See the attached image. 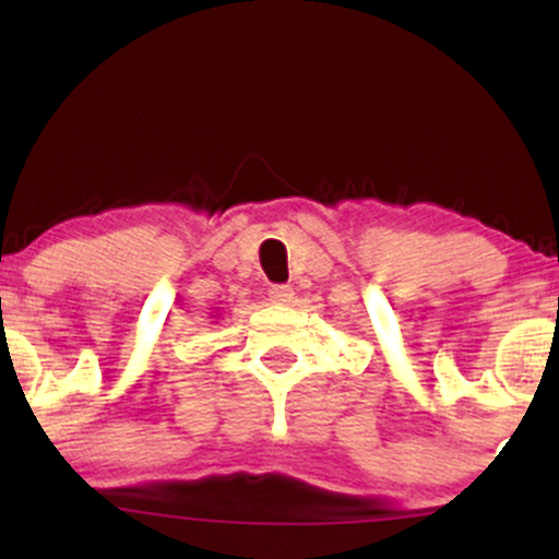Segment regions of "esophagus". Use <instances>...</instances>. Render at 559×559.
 Returning a JSON list of instances; mask_svg holds the SVG:
<instances>
[{
    "label": "esophagus",
    "mask_w": 559,
    "mask_h": 559,
    "mask_svg": "<svg viewBox=\"0 0 559 559\" xmlns=\"http://www.w3.org/2000/svg\"><path fill=\"white\" fill-rule=\"evenodd\" d=\"M271 299L278 301V305H288V301L294 299V288L286 286V284H278V286H271Z\"/></svg>",
    "instance_id": "34e87169"
}]
</instances>
